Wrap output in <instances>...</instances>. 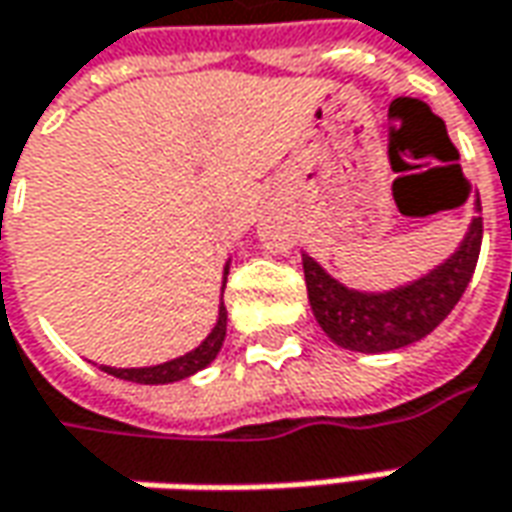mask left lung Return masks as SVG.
<instances>
[{"instance_id": "obj_1", "label": "left lung", "mask_w": 512, "mask_h": 512, "mask_svg": "<svg viewBox=\"0 0 512 512\" xmlns=\"http://www.w3.org/2000/svg\"><path fill=\"white\" fill-rule=\"evenodd\" d=\"M482 205L459 248L420 279L383 293L352 290L332 279L310 253H301L304 281L315 321L329 338L352 352H394L440 327L462 298L482 248Z\"/></svg>"}]
</instances>
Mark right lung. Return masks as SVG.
Segmentation results:
<instances>
[{"label": "right lung", "instance_id": "right-lung-1", "mask_svg": "<svg viewBox=\"0 0 512 512\" xmlns=\"http://www.w3.org/2000/svg\"><path fill=\"white\" fill-rule=\"evenodd\" d=\"M228 270H231V262L225 264V281H228ZM225 281H222V290H225ZM225 329H228V310H225V304L219 301V315H216L214 329L208 332V338H205L197 349L185 352L180 358L166 360V363H157V366H140V369L101 366V369H104L106 375H115L120 377V380H132V383H146V386L177 383V380H185V377L202 372V369L219 355V349L225 344Z\"/></svg>", "mask_w": 512, "mask_h": 512}]
</instances>
